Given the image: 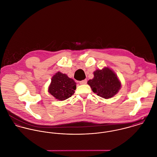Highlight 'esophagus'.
Returning a JSON list of instances; mask_svg holds the SVG:
<instances>
[{"mask_svg": "<svg viewBox=\"0 0 157 157\" xmlns=\"http://www.w3.org/2000/svg\"><path fill=\"white\" fill-rule=\"evenodd\" d=\"M79 84L82 85V84H87V79H84V80H82L81 81L79 82Z\"/></svg>", "mask_w": 157, "mask_h": 157, "instance_id": "34e87169", "label": "esophagus"}]
</instances>
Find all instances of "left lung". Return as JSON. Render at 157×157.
<instances>
[{
	"label": "left lung",
	"mask_w": 157,
	"mask_h": 157,
	"mask_svg": "<svg viewBox=\"0 0 157 157\" xmlns=\"http://www.w3.org/2000/svg\"><path fill=\"white\" fill-rule=\"evenodd\" d=\"M87 83L94 93L105 99L113 97L121 87L117 76L109 68L96 70L94 78L90 79Z\"/></svg>",
	"instance_id": "8db88e82"
}]
</instances>
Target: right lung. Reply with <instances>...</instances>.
Listing matches in <instances>:
<instances>
[{
  "mask_svg": "<svg viewBox=\"0 0 157 157\" xmlns=\"http://www.w3.org/2000/svg\"><path fill=\"white\" fill-rule=\"evenodd\" d=\"M76 88V82L73 79L59 71L52 78V82L49 87V92L56 99L64 101L74 94Z\"/></svg>",
  "mask_w": 157,
  "mask_h": 157,
  "instance_id": "obj_1",
  "label": "right lung"
}]
</instances>
